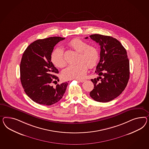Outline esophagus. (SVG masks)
I'll use <instances>...</instances> for the list:
<instances>
[{
	"label": "esophagus",
	"mask_w": 149,
	"mask_h": 149,
	"mask_svg": "<svg viewBox=\"0 0 149 149\" xmlns=\"http://www.w3.org/2000/svg\"><path fill=\"white\" fill-rule=\"evenodd\" d=\"M77 81H79V82H85V80H80V79H77Z\"/></svg>",
	"instance_id": "obj_1"
}]
</instances>
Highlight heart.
I'll return each instance as SVG.
<instances>
[{"instance_id": "obj_1", "label": "heart", "mask_w": 149, "mask_h": 149, "mask_svg": "<svg viewBox=\"0 0 149 149\" xmlns=\"http://www.w3.org/2000/svg\"><path fill=\"white\" fill-rule=\"evenodd\" d=\"M68 45L79 53L77 58L78 63L64 69L62 72V75L67 79H82L87 73V65L92 68L97 64L99 59L98 51L95 47L88 45L85 41L78 38L70 40ZM50 58L52 64L56 67L62 68L66 64L63 51L61 48H56L52 52Z\"/></svg>"}]
</instances>
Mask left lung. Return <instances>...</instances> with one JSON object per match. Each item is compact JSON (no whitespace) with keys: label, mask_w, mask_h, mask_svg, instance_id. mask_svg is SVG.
<instances>
[{"label":"left lung","mask_w":149,"mask_h":149,"mask_svg":"<svg viewBox=\"0 0 149 149\" xmlns=\"http://www.w3.org/2000/svg\"><path fill=\"white\" fill-rule=\"evenodd\" d=\"M89 37L99 43L101 49L100 59L95 72L99 77L91 79L94 89L89 95L97 102H107L118 97L127 86L130 77L129 58L125 48L116 38L99 34Z\"/></svg>","instance_id":"1"}]
</instances>
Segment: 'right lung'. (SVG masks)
Listing matches in <instances>:
<instances>
[{"instance_id":"1","label":"right lung","mask_w":149,"mask_h":149,"mask_svg":"<svg viewBox=\"0 0 149 149\" xmlns=\"http://www.w3.org/2000/svg\"><path fill=\"white\" fill-rule=\"evenodd\" d=\"M64 39L51 37L35 40L23 54L20 64V81L26 95L37 104L47 106L54 104L60 100L65 92L67 82L52 86L58 80L56 75L58 70L50 58L54 47Z\"/></svg>"}]
</instances>
